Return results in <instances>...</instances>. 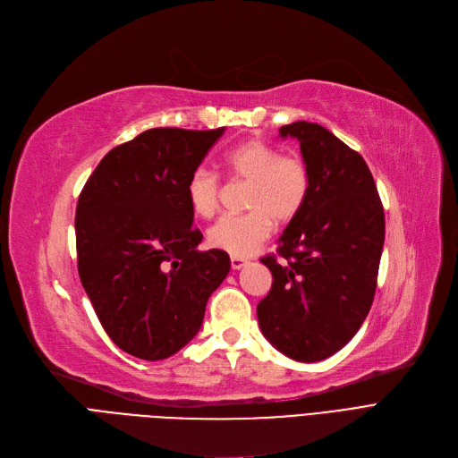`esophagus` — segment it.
<instances>
[{"mask_svg":"<svg viewBox=\"0 0 458 458\" xmlns=\"http://www.w3.org/2000/svg\"><path fill=\"white\" fill-rule=\"evenodd\" d=\"M247 263H249V259H245V258H237V256L230 258V266H232L233 271H239L242 267H245Z\"/></svg>","mask_w":458,"mask_h":458,"instance_id":"1","label":"esophagus"}]
</instances>
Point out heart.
<instances>
[{"mask_svg":"<svg viewBox=\"0 0 458 458\" xmlns=\"http://www.w3.org/2000/svg\"><path fill=\"white\" fill-rule=\"evenodd\" d=\"M223 168L230 180L247 182L243 206L250 211L223 216L208 230V243L211 249L247 258L266 243L275 223L297 219L310 197L311 174L301 156L280 154L275 144L261 139L235 144L223 156ZM185 195L192 215L211 219L219 209L221 183L200 168L189 176Z\"/></svg>","mask_w":458,"mask_h":458,"instance_id":"1","label":"heart"}]
</instances>
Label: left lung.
I'll use <instances>...</instances> for the list:
<instances>
[{
    "label": "left lung",
    "instance_id": "left-lung-1",
    "mask_svg": "<svg viewBox=\"0 0 458 458\" xmlns=\"http://www.w3.org/2000/svg\"><path fill=\"white\" fill-rule=\"evenodd\" d=\"M311 174L304 209L261 258L273 285L256 311L263 335L299 362L345 347L369 314L384 245V209L364 157L327 128L287 124Z\"/></svg>",
    "mask_w": 458,
    "mask_h": 458
}]
</instances>
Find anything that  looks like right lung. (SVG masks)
I'll use <instances>...</instances> for the list:
<instances>
[{"label": "right lung", "instance_id": "obj_1", "mask_svg": "<svg viewBox=\"0 0 458 458\" xmlns=\"http://www.w3.org/2000/svg\"><path fill=\"white\" fill-rule=\"evenodd\" d=\"M225 128H154L118 144L76 208L78 271L109 338L163 360L200 330L206 302L230 271L223 250H199L185 185Z\"/></svg>", "mask_w": 458, "mask_h": 458}]
</instances>
